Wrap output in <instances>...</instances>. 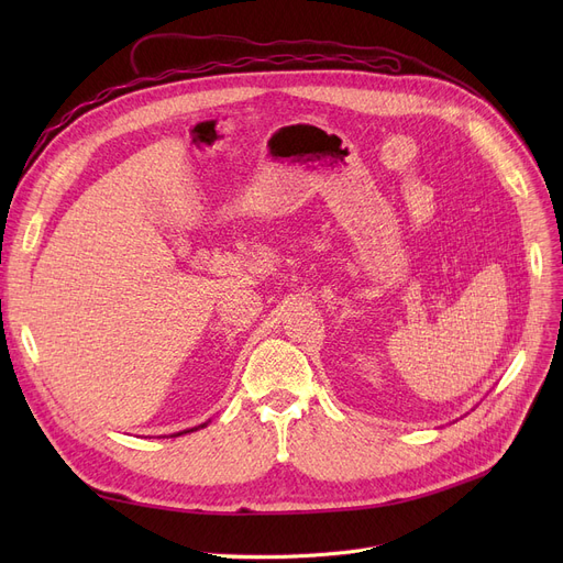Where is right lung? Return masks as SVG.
I'll use <instances>...</instances> for the list:
<instances>
[{
	"mask_svg": "<svg viewBox=\"0 0 563 563\" xmlns=\"http://www.w3.org/2000/svg\"><path fill=\"white\" fill-rule=\"evenodd\" d=\"M202 427H207V422H205V424H200V427H194V429H187V431H180V433H173V438H175V435H183V433H191V431H198V429H202Z\"/></svg>",
	"mask_w": 563,
	"mask_h": 563,
	"instance_id": "right-lung-1",
	"label": "right lung"
}]
</instances>
